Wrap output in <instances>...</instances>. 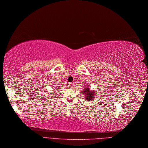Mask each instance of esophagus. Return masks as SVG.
Instances as JSON below:
<instances>
[{
	"instance_id": "34e87169",
	"label": "esophagus",
	"mask_w": 148,
	"mask_h": 148,
	"mask_svg": "<svg viewBox=\"0 0 148 148\" xmlns=\"http://www.w3.org/2000/svg\"><path fill=\"white\" fill-rule=\"evenodd\" d=\"M69 86L70 88H72V87H73V83H69Z\"/></svg>"
}]
</instances>
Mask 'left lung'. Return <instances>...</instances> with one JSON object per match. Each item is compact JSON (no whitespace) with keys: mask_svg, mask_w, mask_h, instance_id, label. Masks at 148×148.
I'll list each match as a JSON object with an SVG mask.
<instances>
[{"mask_svg":"<svg viewBox=\"0 0 148 148\" xmlns=\"http://www.w3.org/2000/svg\"><path fill=\"white\" fill-rule=\"evenodd\" d=\"M84 93V97L86 101H91L93 99V98L95 97V92L93 90H91L90 88L88 87L84 89V90L83 91Z\"/></svg>","mask_w":148,"mask_h":148,"instance_id":"8db88e82","label":"left lung"}]
</instances>
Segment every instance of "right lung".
Returning <instances> with one entry per match:
<instances>
[{
	"label": "right lung",
	"mask_w": 148,
	"mask_h": 148,
	"mask_svg": "<svg viewBox=\"0 0 148 148\" xmlns=\"http://www.w3.org/2000/svg\"><path fill=\"white\" fill-rule=\"evenodd\" d=\"M54 88H55V89H58V88H57V87H58V86H54Z\"/></svg>",
	"instance_id": "1"
}]
</instances>
